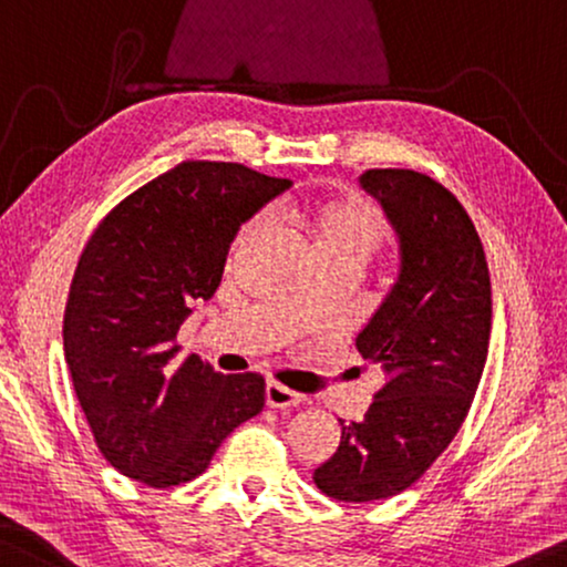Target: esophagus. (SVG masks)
I'll use <instances>...</instances> for the list:
<instances>
[{"label":"esophagus","mask_w":567,"mask_h":567,"mask_svg":"<svg viewBox=\"0 0 567 567\" xmlns=\"http://www.w3.org/2000/svg\"><path fill=\"white\" fill-rule=\"evenodd\" d=\"M300 402H303V394H298V391L282 386V383L277 381L267 383V404L271 410H292V406H298Z\"/></svg>","instance_id":"esophagus-1"}]
</instances>
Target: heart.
Listing matches in <instances>:
<instances>
[{
	"instance_id": "b5f03b06",
	"label": "heart",
	"mask_w": 567,
	"mask_h": 567,
	"mask_svg": "<svg viewBox=\"0 0 567 567\" xmlns=\"http://www.w3.org/2000/svg\"><path fill=\"white\" fill-rule=\"evenodd\" d=\"M296 217L311 230L319 256H347L365 264L386 240V220L360 196H316L298 207ZM256 220L240 228L236 244L251 236Z\"/></svg>"
}]
</instances>
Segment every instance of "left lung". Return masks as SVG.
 Returning <instances> with one entry per match:
<instances>
[{
	"label": "left lung",
	"instance_id": "1",
	"mask_svg": "<svg viewBox=\"0 0 567 567\" xmlns=\"http://www.w3.org/2000/svg\"><path fill=\"white\" fill-rule=\"evenodd\" d=\"M360 186L394 225L402 267L354 339L386 383L365 420H339V449L313 472L316 487L344 503L399 495L449 449L485 371L493 323L485 248L456 196L406 168L365 171Z\"/></svg>",
	"mask_w": 567,
	"mask_h": 567
}]
</instances>
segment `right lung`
Returning <instances> with one entry per match:
<instances>
[{"mask_svg":"<svg viewBox=\"0 0 567 567\" xmlns=\"http://www.w3.org/2000/svg\"><path fill=\"white\" fill-rule=\"evenodd\" d=\"M292 181L240 163L186 161L118 202L82 248L64 311V358L97 449L150 487L199 477L264 410L259 373L223 375L176 334L215 296L240 225Z\"/></svg>","mask_w":567,"mask_h":567,"instance_id":"add662e5","label":"right lung"}]
</instances>
